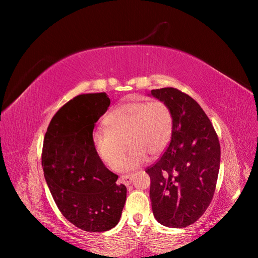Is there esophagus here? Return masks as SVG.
I'll return each instance as SVG.
<instances>
[{
    "instance_id": "obj_1",
    "label": "esophagus",
    "mask_w": 258,
    "mask_h": 258,
    "mask_svg": "<svg viewBox=\"0 0 258 258\" xmlns=\"http://www.w3.org/2000/svg\"><path fill=\"white\" fill-rule=\"evenodd\" d=\"M132 179H133V174H124V175H120L119 183L127 186L132 183Z\"/></svg>"
}]
</instances>
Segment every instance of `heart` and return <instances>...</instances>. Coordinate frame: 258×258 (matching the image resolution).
<instances>
[{
	"label": "heart",
	"mask_w": 258,
	"mask_h": 258,
	"mask_svg": "<svg viewBox=\"0 0 258 258\" xmlns=\"http://www.w3.org/2000/svg\"><path fill=\"white\" fill-rule=\"evenodd\" d=\"M105 128L92 135V143L100 161L111 169H117L126 144L127 156L120 165L123 169L141 166L147 154H160L171 140L173 116L163 101H133L116 106L104 118Z\"/></svg>",
	"instance_id": "obj_1"
}]
</instances>
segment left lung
<instances>
[{
	"mask_svg": "<svg viewBox=\"0 0 258 258\" xmlns=\"http://www.w3.org/2000/svg\"><path fill=\"white\" fill-rule=\"evenodd\" d=\"M172 112L171 142L149 166L152 210L158 223L186 227L205 213L215 193L221 145L210 118L194 98L174 87L152 90Z\"/></svg>",
	"mask_w": 258,
	"mask_h": 258,
	"instance_id": "obj_1",
	"label": "left lung"
}]
</instances>
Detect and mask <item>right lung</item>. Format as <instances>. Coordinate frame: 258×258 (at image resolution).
<instances>
[{"label": "right lung", "mask_w": 258, "mask_h": 258, "mask_svg": "<svg viewBox=\"0 0 258 258\" xmlns=\"http://www.w3.org/2000/svg\"><path fill=\"white\" fill-rule=\"evenodd\" d=\"M111 104L106 93L75 96L48 124L42 166L48 188L63 216L86 232L116 226L126 201V186L97 157L92 143L95 123Z\"/></svg>", "instance_id": "1"}]
</instances>
